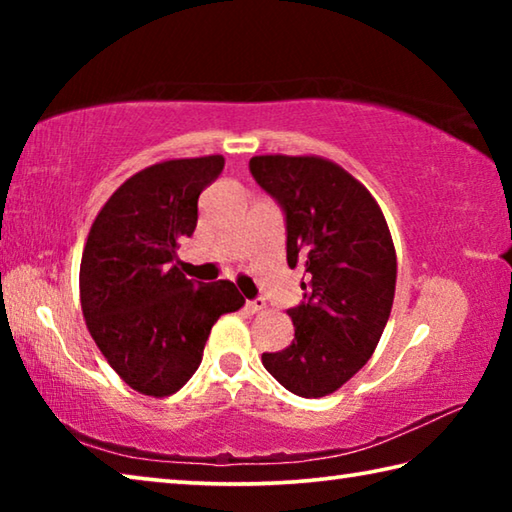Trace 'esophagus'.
<instances>
[{
    "label": "esophagus",
    "instance_id": "esophagus-1",
    "mask_svg": "<svg viewBox=\"0 0 512 512\" xmlns=\"http://www.w3.org/2000/svg\"><path fill=\"white\" fill-rule=\"evenodd\" d=\"M246 309L250 314H259V311L266 309V300L264 298H255V300H248L246 302Z\"/></svg>",
    "mask_w": 512,
    "mask_h": 512
}]
</instances>
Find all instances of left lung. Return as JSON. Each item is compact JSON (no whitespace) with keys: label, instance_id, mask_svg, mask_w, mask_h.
<instances>
[{"label":"left lung","instance_id":"8db88e82","mask_svg":"<svg viewBox=\"0 0 512 512\" xmlns=\"http://www.w3.org/2000/svg\"><path fill=\"white\" fill-rule=\"evenodd\" d=\"M250 173L287 219V262L305 266V300L289 309L296 339L262 363L300 397H323L372 357L395 296L391 230L357 178L318 155H255Z\"/></svg>","mask_w":512,"mask_h":512}]
</instances>
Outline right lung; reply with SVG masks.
I'll return each mask as SVG.
<instances>
[{"label": "right lung", "instance_id": "right-lung-1", "mask_svg": "<svg viewBox=\"0 0 512 512\" xmlns=\"http://www.w3.org/2000/svg\"><path fill=\"white\" fill-rule=\"evenodd\" d=\"M221 155L151 164L121 185L94 219L79 287L90 334L133 391L167 397L201 366L219 316L244 307L228 280H187L176 248L192 237L198 196L223 171Z\"/></svg>", "mask_w": 512, "mask_h": 512}]
</instances>
